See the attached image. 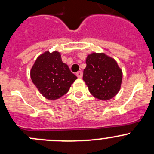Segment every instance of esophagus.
Masks as SVG:
<instances>
[{"label": "esophagus", "instance_id": "esophagus-1", "mask_svg": "<svg viewBox=\"0 0 154 154\" xmlns=\"http://www.w3.org/2000/svg\"><path fill=\"white\" fill-rule=\"evenodd\" d=\"M76 75H77V77H78V78H82V72L80 71V72H77V73H76Z\"/></svg>", "mask_w": 154, "mask_h": 154}]
</instances>
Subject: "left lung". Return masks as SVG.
Returning a JSON list of instances; mask_svg holds the SVG:
<instances>
[{"label":"left lung","instance_id":"1","mask_svg":"<svg viewBox=\"0 0 154 154\" xmlns=\"http://www.w3.org/2000/svg\"><path fill=\"white\" fill-rule=\"evenodd\" d=\"M83 80L90 93L100 100H109L116 96L122 82V70L114 59L104 53H91L86 58Z\"/></svg>","mask_w":154,"mask_h":154}]
</instances>
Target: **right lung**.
Segmentation results:
<instances>
[{
  "label": "right lung",
  "mask_w": 154,
  "mask_h": 154,
  "mask_svg": "<svg viewBox=\"0 0 154 154\" xmlns=\"http://www.w3.org/2000/svg\"><path fill=\"white\" fill-rule=\"evenodd\" d=\"M58 51H47L37 58L30 70V77L42 95L55 100L68 92L77 78L63 63Z\"/></svg>",
  "instance_id": "obj_1"
}]
</instances>
